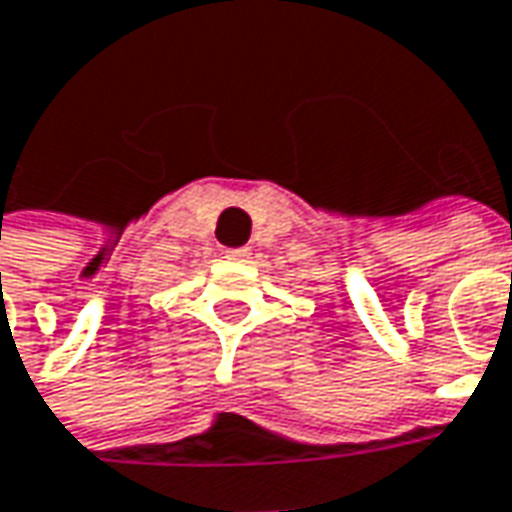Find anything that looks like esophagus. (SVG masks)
I'll return each instance as SVG.
<instances>
[{
	"label": "esophagus",
	"instance_id": "34e87169",
	"mask_svg": "<svg viewBox=\"0 0 512 512\" xmlns=\"http://www.w3.org/2000/svg\"><path fill=\"white\" fill-rule=\"evenodd\" d=\"M247 256H250L247 247H230V250H224V259H233V262H244Z\"/></svg>",
	"mask_w": 512,
	"mask_h": 512
}]
</instances>
